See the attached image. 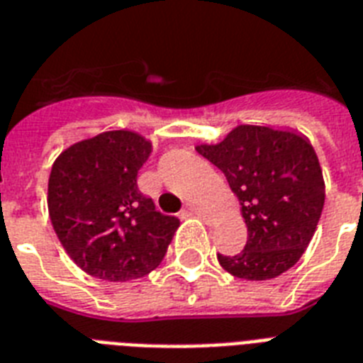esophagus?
Returning <instances> with one entry per match:
<instances>
[{"instance_id":"esophagus-1","label":"esophagus","mask_w":363,"mask_h":363,"mask_svg":"<svg viewBox=\"0 0 363 363\" xmlns=\"http://www.w3.org/2000/svg\"><path fill=\"white\" fill-rule=\"evenodd\" d=\"M188 213H192V215H198V216L207 215V211H205L203 207H199V205H188Z\"/></svg>"}]
</instances>
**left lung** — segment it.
Returning a JSON list of instances; mask_svg holds the SVG:
<instances>
[{"mask_svg": "<svg viewBox=\"0 0 363 363\" xmlns=\"http://www.w3.org/2000/svg\"><path fill=\"white\" fill-rule=\"evenodd\" d=\"M196 150L226 175L247 224V245L235 256L218 254L222 267L239 279L267 281L296 265L326 198L313 145L296 131L241 124Z\"/></svg>", "mask_w": 363, "mask_h": 363, "instance_id": "left-lung-1", "label": "left lung"}]
</instances>
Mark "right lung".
Segmentation results:
<instances>
[{"instance_id": "1", "label": "right lung", "mask_w": 363, "mask_h": 363, "mask_svg": "<svg viewBox=\"0 0 363 363\" xmlns=\"http://www.w3.org/2000/svg\"><path fill=\"white\" fill-rule=\"evenodd\" d=\"M152 143L111 130L67 147L48 177V215L69 258L84 273L111 282L147 275L164 259L175 216L156 211L137 188Z\"/></svg>"}]
</instances>
